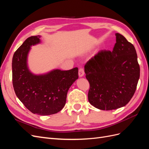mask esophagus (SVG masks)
I'll list each match as a JSON object with an SVG mask.
<instances>
[{"mask_svg": "<svg viewBox=\"0 0 149 149\" xmlns=\"http://www.w3.org/2000/svg\"><path fill=\"white\" fill-rule=\"evenodd\" d=\"M84 74V69L82 68H81L79 69V71H78V75L79 77H83Z\"/></svg>", "mask_w": 149, "mask_h": 149, "instance_id": "esophagus-1", "label": "esophagus"}]
</instances>
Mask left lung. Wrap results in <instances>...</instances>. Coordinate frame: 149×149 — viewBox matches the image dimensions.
Returning <instances> with one entry per match:
<instances>
[{
  "instance_id": "obj_1",
  "label": "left lung",
  "mask_w": 149,
  "mask_h": 149,
  "mask_svg": "<svg viewBox=\"0 0 149 149\" xmlns=\"http://www.w3.org/2000/svg\"><path fill=\"white\" fill-rule=\"evenodd\" d=\"M116 37L112 52H100L84 66L90 84L88 101L101 110L125 106L134 96L140 77L135 47L123 35L117 33Z\"/></svg>"
}]
</instances>
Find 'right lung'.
<instances>
[{"label": "right lung", "mask_w": 149, "mask_h": 149, "mask_svg": "<svg viewBox=\"0 0 149 149\" xmlns=\"http://www.w3.org/2000/svg\"><path fill=\"white\" fill-rule=\"evenodd\" d=\"M40 37L32 36L26 39L13 54L12 83L16 96L30 112L47 116L64 107L67 93L78 78V68L56 69L42 74L31 73L27 64L28 55L31 46L40 43Z\"/></svg>", "instance_id": "right-lung-1"}]
</instances>
